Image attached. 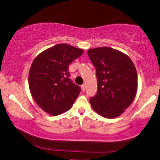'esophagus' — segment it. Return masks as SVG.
Returning <instances> with one entry per match:
<instances>
[{"mask_svg": "<svg viewBox=\"0 0 160 160\" xmlns=\"http://www.w3.org/2000/svg\"><path fill=\"white\" fill-rule=\"evenodd\" d=\"M81 87H82V90L83 92H84L86 91V85L85 84L82 85V86H81Z\"/></svg>", "mask_w": 160, "mask_h": 160, "instance_id": "1", "label": "esophagus"}]
</instances>
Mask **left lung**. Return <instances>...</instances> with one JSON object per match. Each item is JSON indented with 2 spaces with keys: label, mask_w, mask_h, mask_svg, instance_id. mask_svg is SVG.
Instances as JSON below:
<instances>
[{
  "label": "left lung",
  "mask_w": 160,
  "mask_h": 160,
  "mask_svg": "<svg viewBox=\"0 0 160 160\" xmlns=\"http://www.w3.org/2000/svg\"><path fill=\"white\" fill-rule=\"evenodd\" d=\"M96 69L98 91L90 99L92 108L105 118H115L129 107L138 89V76L132 60L110 47L88 50Z\"/></svg>",
  "instance_id": "obj_1"
}]
</instances>
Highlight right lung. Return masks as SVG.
<instances>
[{"label": "right lung", "mask_w": 160, "mask_h": 160, "mask_svg": "<svg viewBox=\"0 0 160 160\" xmlns=\"http://www.w3.org/2000/svg\"><path fill=\"white\" fill-rule=\"evenodd\" d=\"M82 49L60 43L36 56L29 72V86L36 104L57 116L68 111L81 88L69 78V65L83 54Z\"/></svg>", "instance_id": "add662e5"}]
</instances>
